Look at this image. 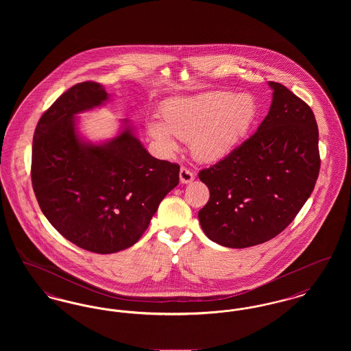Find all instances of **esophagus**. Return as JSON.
<instances>
[{"instance_id": "obj_1", "label": "esophagus", "mask_w": 351, "mask_h": 351, "mask_svg": "<svg viewBox=\"0 0 351 351\" xmlns=\"http://www.w3.org/2000/svg\"><path fill=\"white\" fill-rule=\"evenodd\" d=\"M179 176H180V182L183 184L191 183V182L195 179L193 172H192V171H189L188 168L185 167L180 168V173H179Z\"/></svg>"}]
</instances>
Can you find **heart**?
<instances>
[{
    "label": "heart",
    "instance_id": "b5f03b06",
    "mask_svg": "<svg viewBox=\"0 0 351 351\" xmlns=\"http://www.w3.org/2000/svg\"><path fill=\"white\" fill-rule=\"evenodd\" d=\"M160 116L163 122L146 121V132L163 150L178 151V136L189 141L196 159L213 163L229 156L250 133L258 104L249 93L216 90L166 101Z\"/></svg>",
    "mask_w": 351,
    "mask_h": 351
}]
</instances>
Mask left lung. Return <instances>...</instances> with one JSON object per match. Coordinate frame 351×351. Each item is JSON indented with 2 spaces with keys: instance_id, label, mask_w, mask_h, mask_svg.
<instances>
[{
  "instance_id": "left-lung-1",
  "label": "left lung",
  "mask_w": 351,
  "mask_h": 351,
  "mask_svg": "<svg viewBox=\"0 0 351 351\" xmlns=\"http://www.w3.org/2000/svg\"><path fill=\"white\" fill-rule=\"evenodd\" d=\"M272 102L256 133L199 178L210 197L199 212L205 235L221 246L265 243L293 221L319 172L317 122L284 85L268 82Z\"/></svg>"
}]
</instances>
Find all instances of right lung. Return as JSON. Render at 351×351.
<instances>
[{"mask_svg": "<svg viewBox=\"0 0 351 351\" xmlns=\"http://www.w3.org/2000/svg\"><path fill=\"white\" fill-rule=\"evenodd\" d=\"M108 100L101 84L73 85L43 113L33 139L32 182L43 215L69 242L97 254L136 243L180 171L151 156L129 119L109 141L83 139L76 116Z\"/></svg>", "mask_w": 351, "mask_h": 351, "instance_id": "1", "label": "right lung"}]
</instances>
